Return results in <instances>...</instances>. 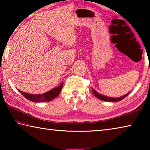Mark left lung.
Masks as SVG:
<instances>
[{"mask_svg":"<svg viewBox=\"0 0 150 150\" xmlns=\"http://www.w3.org/2000/svg\"><path fill=\"white\" fill-rule=\"evenodd\" d=\"M93 93L96 97H97L99 99L104 100V101H108V102H116V101H118V100H122L124 98L126 97V96L128 95V94H126V95H124L122 96H120V97L118 98H112V97H108V96H104L102 95H100V94L97 93L96 91H95L94 89H93Z\"/></svg>","mask_w":150,"mask_h":150,"instance_id":"obj_1","label":"left lung"}]
</instances>
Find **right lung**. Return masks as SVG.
Returning <instances> with one entry per match:
<instances>
[{
	"mask_svg": "<svg viewBox=\"0 0 150 150\" xmlns=\"http://www.w3.org/2000/svg\"><path fill=\"white\" fill-rule=\"evenodd\" d=\"M63 85V83L61 84L59 87L53 88V89L49 91L48 92L41 94V95H32V94L22 92V91H20L19 89L18 91L28 100L33 101V102L35 103L45 102V101H51L54 98H56L59 95L61 91H62Z\"/></svg>",
	"mask_w": 150,
	"mask_h": 150,
	"instance_id": "obj_1",
	"label": "right lung"
}]
</instances>
